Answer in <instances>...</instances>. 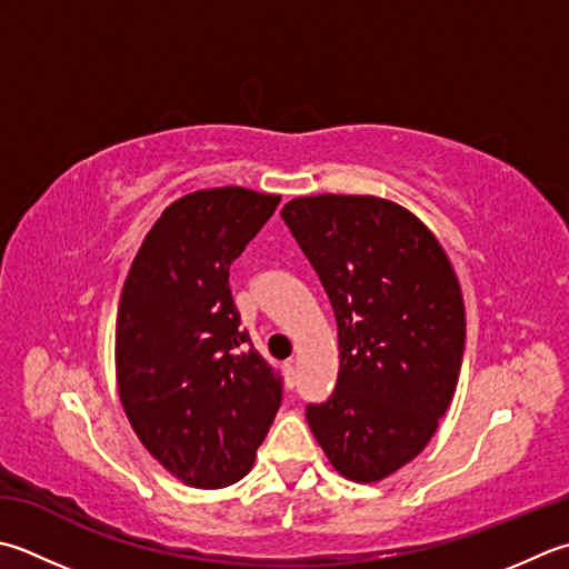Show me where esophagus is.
<instances>
[{
  "label": "esophagus",
  "instance_id": "1",
  "mask_svg": "<svg viewBox=\"0 0 569 569\" xmlns=\"http://www.w3.org/2000/svg\"><path fill=\"white\" fill-rule=\"evenodd\" d=\"M283 372H286V385L288 387H296V382H298V372H296V362L293 360H288L286 365H283Z\"/></svg>",
  "mask_w": 569,
  "mask_h": 569
}]
</instances>
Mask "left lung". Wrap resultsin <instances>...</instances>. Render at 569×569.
I'll use <instances>...</instances> for the list:
<instances>
[{
    "mask_svg": "<svg viewBox=\"0 0 569 569\" xmlns=\"http://www.w3.org/2000/svg\"><path fill=\"white\" fill-rule=\"evenodd\" d=\"M338 320V385L308 405L313 437L355 483L382 481L427 447L459 382L466 313L449 256L409 209L318 194L281 211Z\"/></svg>",
    "mask_w": 569,
    "mask_h": 569,
    "instance_id": "8db88e82",
    "label": "left lung"
}]
</instances>
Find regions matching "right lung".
I'll use <instances>...</instances> for the list:
<instances>
[{"label": "right lung", "mask_w": 569, "mask_h": 569, "mask_svg": "<svg viewBox=\"0 0 569 569\" xmlns=\"http://www.w3.org/2000/svg\"><path fill=\"white\" fill-rule=\"evenodd\" d=\"M278 202L243 187L177 199L122 286L120 402L142 447L187 486L241 481L281 407V375L256 352L229 288V266Z\"/></svg>", "instance_id": "1"}]
</instances>
